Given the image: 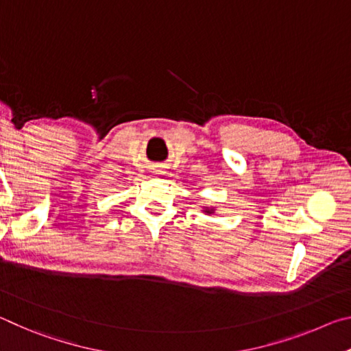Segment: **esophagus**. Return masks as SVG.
<instances>
[{
  "mask_svg": "<svg viewBox=\"0 0 351 351\" xmlns=\"http://www.w3.org/2000/svg\"><path fill=\"white\" fill-rule=\"evenodd\" d=\"M153 173H156V175H161V173H164V170H162L161 167H154V169H153Z\"/></svg>",
  "mask_w": 351,
  "mask_h": 351,
  "instance_id": "esophagus-1",
  "label": "esophagus"
}]
</instances>
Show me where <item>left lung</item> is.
<instances>
[{
	"label": "left lung",
	"mask_w": 351,
	"mask_h": 351,
	"mask_svg": "<svg viewBox=\"0 0 351 351\" xmlns=\"http://www.w3.org/2000/svg\"><path fill=\"white\" fill-rule=\"evenodd\" d=\"M201 209H203V213H206V215H212V213H215V207H207V206H201Z\"/></svg>",
	"instance_id": "left-lung-1"
}]
</instances>
